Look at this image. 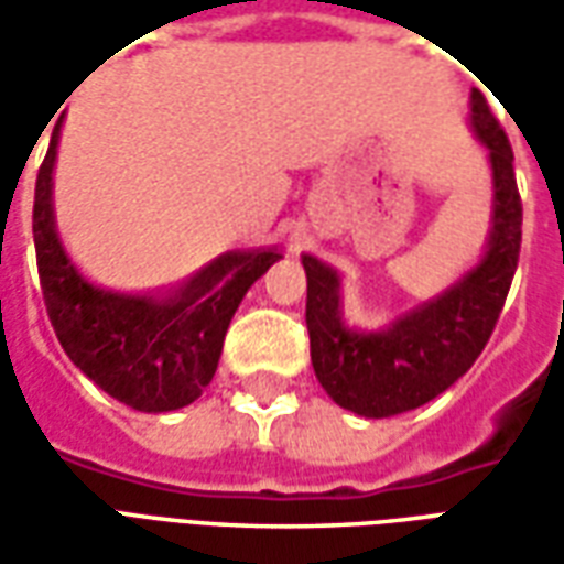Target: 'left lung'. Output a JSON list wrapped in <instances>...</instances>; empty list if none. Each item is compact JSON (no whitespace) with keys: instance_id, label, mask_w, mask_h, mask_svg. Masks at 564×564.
<instances>
[{"instance_id":"left-lung-1","label":"left lung","mask_w":564,"mask_h":564,"mask_svg":"<svg viewBox=\"0 0 564 564\" xmlns=\"http://www.w3.org/2000/svg\"><path fill=\"white\" fill-rule=\"evenodd\" d=\"M471 127L492 162V232L484 259L453 286L383 329L359 332L341 317L338 271L302 257L311 362L332 402L359 416L404 414L453 387L480 356L505 307L520 262L522 202L510 141L480 90L471 93Z\"/></svg>"}]
</instances>
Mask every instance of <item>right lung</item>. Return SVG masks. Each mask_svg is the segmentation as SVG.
Segmentation results:
<instances>
[{
  "label": "right lung",
  "mask_w": 564,
  "mask_h": 564,
  "mask_svg": "<svg viewBox=\"0 0 564 564\" xmlns=\"http://www.w3.org/2000/svg\"><path fill=\"white\" fill-rule=\"evenodd\" d=\"M59 123L35 181L32 238L47 317L68 359L117 402L165 414L196 402L223 354L245 293L281 259L278 247L223 253L165 295L93 286L72 265L54 223Z\"/></svg>",
  "instance_id": "obj_1"
}]
</instances>
